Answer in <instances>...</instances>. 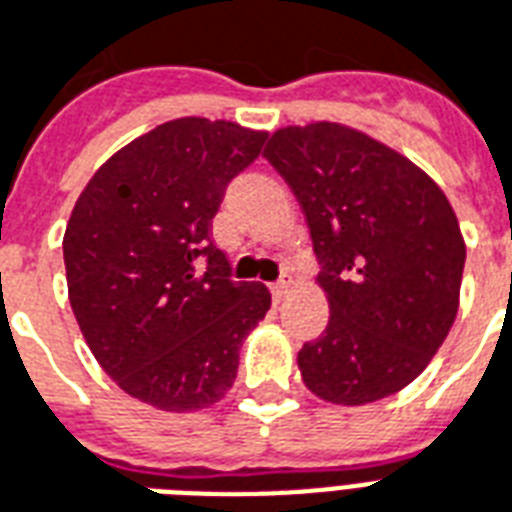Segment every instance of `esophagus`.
Returning <instances> with one entry per match:
<instances>
[{
  "label": "esophagus",
  "instance_id": "34e87169",
  "mask_svg": "<svg viewBox=\"0 0 512 512\" xmlns=\"http://www.w3.org/2000/svg\"><path fill=\"white\" fill-rule=\"evenodd\" d=\"M287 290H290V279H279V282H274V285H271V295H274L276 304H279V301L285 298Z\"/></svg>",
  "mask_w": 512,
  "mask_h": 512
}]
</instances>
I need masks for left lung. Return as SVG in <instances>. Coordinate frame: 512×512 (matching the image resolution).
Wrapping results in <instances>:
<instances>
[{
	"label": "left lung",
	"instance_id": "8db88e82",
	"mask_svg": "<svg viewBox=\"0 0 512 512\" xmlns=\"http://www.w3.org/2000/svg\"><path fill=\"white\" fill-rule=\"evenodd\" d=\"M266 160L304 208L325 331L298 352L306 388L358 407L410 385L458 312L464 238L445 192L388 146L320 121L271 135Z\"/></svg>",
	"mask_w": 512,
	"mask_h": 512
}]
</instances>
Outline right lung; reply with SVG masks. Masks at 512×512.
<instances>
[{
  "mask_svg": "<svg viewBox=\"0 0 512 512\" xmlns=\"http://www.w3.org/2000/svg\"><path fill=\"white\" fill-rule=\"evenodd\" d=\"M263 143L233 121H168L116 151L75 203L64 233L75 320L121 391L151 407L222 399L271 306L260 282H233L211 238L227 184Z\"/></svg>",
  "mask_w": 512,
  "mask_h": 512,
  "instance_id": "add662e5",
  "label": "right lung"
}]
</instances>
